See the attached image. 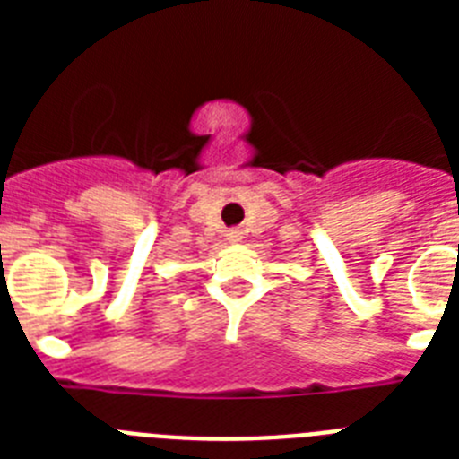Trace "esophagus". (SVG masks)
Listing matches in <instances>:
<instances>
[{
  "instance_id": "34e87169",
  "label": "esophagus",
  "mask_w": 459,
  "mask_h": 459,
  "mask_svg": "<svg viewBox=\"0 0 459 459\" xmlns=\"http://www.w3.org/2000/svg\"><path fill=\"white\" fill-rule=\"evenodd\" d=\"M227 241H230V243H238V241H241V232H238V230H232V232H227Z\"/></svg>"
}]
</instances>
